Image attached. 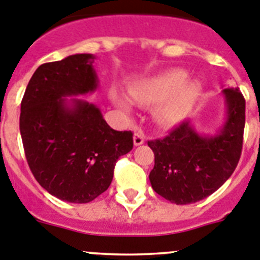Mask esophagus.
Returning <instances> with one entry per match:
<instances>
[{
	"label": "esophagus",
	"mask_w": 260,
	"mask_h": 260,
	"mask_svg": "<svg viewBox=\"0 0 260 260\" xmlns=\"http://www.w3.org/2000/svg\"><path fill=\"white\" fill-rule=\"evenodd\" d=\"M143 142H145V135L142 132L135 133V136H133V143H135V146H141Z\"/></svg>",
	"instance_id": "obj_1"
}]
</instances>
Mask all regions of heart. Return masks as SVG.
<instances>
[{"label":"heart","instance_id":"b5f03b06","mask_svg":"<svg viewBox=\"0 0 260 260\" xmlns=\"http://www.w3.org/2000/svg\"><path fill=\"white\" fill-rule=\"evenodd\" d=\"M188 72L184 70H170L143 80L137 86L129 89L128 94L137 104L165 100L158 110L161 119L168 123L178 122L191 109L202 91L201 84L197 81L188 82ZM112 100L124 113L131 110V104L125 98L113 94Z\"/></svg>","mask_w":260,"mask_h":260}]
</instances>
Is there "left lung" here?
Here are the masks:
<instances>
[{
	"mask_svg": "<svg viewBox=\"0 0 260 260\" xmlns=\"http://www.w3.org/2000/svg\"><path fill=\"white\" fill-rule=\"evenodd\" d=\"M226 118L216 135H200L190 120L162 140L148 141L155 155L152 189L176 205H189L215 193L238 166L245 127V99L238 87L222 91Z\"/></svg>",
	"mask_w": 260,
	"mask_h": 260,
	"instance_id": "8db88e82",
	"label": "left lung"
}]
</instances>
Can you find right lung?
I'll return each instance as SVG.
<instances>
[{
    "mask_svg": "<svg viewBox=\"0 0 260 260\" xmlns=\"http://www.w3.org/2000/svg\"><path fill=\"white\" fill-rule=\"evenodd\" d=\"M95 55L44 63L21 102L20 133L32 175L49 194L89 203L109 188L120 156L133 148L131 131H114L99 108L77 95L98 89Z\"/></svg>",
    "mask_w": 260,
    "mask_h": 260,
    "instance_id": "1",
    "label": "right lung"
}]
</instances>
